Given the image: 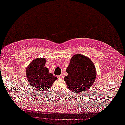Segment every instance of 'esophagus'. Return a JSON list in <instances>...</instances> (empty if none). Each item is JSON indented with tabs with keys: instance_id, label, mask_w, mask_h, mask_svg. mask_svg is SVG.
Instances as JSON below:
<instances>
[{
	"instance_id": "esophagus-1",
	"label": "esophagus",
	"mask_w": 125,
	"mask_h": 125,
	"mask_svg": "<svg viewBox=\"0 0 125 125\" xmlns=\"http://www.w3.org/2000/svg\"><path fill=\"white\" fill-rule=\"evenodd\" d=\"M63 74H61L60 75H59V76H58V78H59V79H62V78H63Z\"/></svg>"
}]
</instances>
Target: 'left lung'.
<instances>
[{
    "mask_svg": "<svg viewBox=\"0 0 125 125\" xmlns=\"http://www.w3.org/2000/svg\"><path fill=\"white\" fill-rule=\"evenodd\" d=\"M68 75L64 77L67 86L71 91L84 92L92 86L96 77V70L93 62L81 54H75L67 68Z\"/></svg>",
    "mask_w": 125,
    "mask_h": 125,
    "instance_id": "left-lung-1",
    "label": "left lung"
}]
</instances>
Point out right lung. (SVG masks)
<instances>
[{"label":"right lung","mask_w":125,"mask_h":125,"mask_svg":"<svg viewBox=\"0 0 125 125\" xmlns=\"http://www.w3.org/2000/svg\"><path fill=\"white\" fill-rule=\"evenodd\" d=\"M45 58H37L33 60L28 66L26 70L27 80L34 88L37 90H47L50 88L54 82L57 79L49 72L45 67Z\"/></svg>","instance_id":"right-lung-1"}]
</instances>
